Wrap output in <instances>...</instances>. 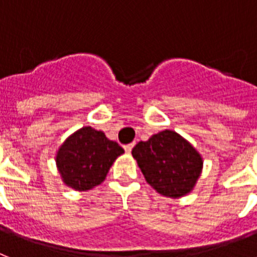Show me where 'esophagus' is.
I'll list each match as a JSON object with an SVG mask.
<instances>
[{
    "label": "esophagus",
    "instance_id": "esophagus-1",
    "mask_svg": "<svg viewBox=\"0 0 257 257\" xmlns=\"http://www.w3.org/2000/svg\"><path fill=\"white\" fill-rule=\"evenodd\" d=\"M133 146H135V144H129V145H125V146H124L125 152H126V153H131V152H132Z\"/></svg>",
    "mask_w": 257,
    "mask_h": 257
}]
</instances>
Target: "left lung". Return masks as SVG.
<instances>
[{"instance_id": "left-lung-1", "label": "left lung", "mask_w": 257, "mask_h": 257, "mask_svg": "<svg viewBox=\"0 0 257 257\" xmlns=\"http://www.w3.org/2000/svg\"><path fill=\"white\" fill-rule=\"evenodd\" d=\"M146 182L162 196L191 193L202 171L201 154L179 133L166 129L140 141L132 150Z\"/></svg>"}]
</instances>
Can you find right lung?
Wrapping results in <instances>:
<instances>
[{
  "instance_id": "add662e5",
  "label": "right lung",
  "mask_w": 257,
  "mask_h": 257,
  "mask_svg": "<svg viewBox=\"0 0 257 257\" xmlns=\"http://www.w3.org/2000/svg\"><path fill=\"white\" fill-rule=\"evenodd\" d=\"M124 149L91 126L75 131L62 142L56 154V166L64 184L85 192L104 182L111 166Z\"/></svg>"
}]
</instances>
